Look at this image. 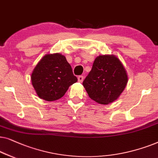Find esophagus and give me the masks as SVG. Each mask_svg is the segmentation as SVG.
Instances as JSON below:
<instances>
[{
  "mask_svg": "<svg viewBox=\"0 0 158 158\" xmlns=\"http://www.w3.org/2000/svg\"><path fill=\"white\" fill-rule=\"evenodd\" d=\"M84 80V77L83 76H79L78 77V81L79 82H82Z\"/></svg>",
  "mask_w": 158,
  "mask_h": 158,
  "instance_id": "esophagus-1",
  "label": "esophagus"
}]
</instances>
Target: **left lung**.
Segmentation results:
<instances>
[{
    "label": "left lung",
    "instance_id": "obj_1",
    "mask_svg": "<svg viewBox=\"0 0 158 158\" xmlns=\"http://www.w3.org/2000/svg\"><path fill=\"white\" fill-rule=\"evenodd\" d=\"M127 79L126 71L116 56L101 55L95 59L83 85L92 100L108 104L119 97Z\"/></svg>",
    "mask_w": 158,
    "mask_h": 158
}]
</instances>
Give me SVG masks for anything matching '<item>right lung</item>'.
Returning <instances> with one entry per match:
<instances>
[{"label":"right lung","mask_w":158,"mask_h":158,"mask_svg":"<svg viewBox=\"0 0 158 158\" xmlns=\"http://www.w3.org/2000/svg\"><path fill=\"white\" fill-rule=\"evenodd\" d=\"M31 81L36 94L46 101L57 100L77 81L72 66L60 54H46L35 66Z\"/></svg>","instance_id":"add662e5"}]
</instances>
